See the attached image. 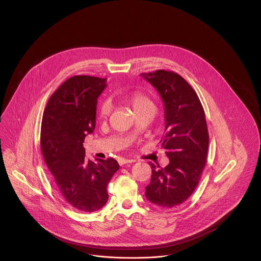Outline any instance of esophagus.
<instances>
[{
    "label": "esophagus",
    "instance_id": "obj_1",
    "mask_svg": "<svg viewBox=\"0 0 261 261\" xmlns=\"http://www.w3.org/2000/svg\"><path fill=\"white\" fill-rule=\"evenodd\" d=\"M135 162H136L135 160H130V159H124V158H120V159L118 160V164H119L120 166H122V165H125V164L135 163Z\"/></svg>",
    "mask_w": 261,
    "mask_h": 261
}]
</instances>
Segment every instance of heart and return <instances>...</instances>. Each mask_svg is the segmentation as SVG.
Here are the masks:
<instances>
[{
	"mask_svg": "<svg viewBox=\"0 0 261 261\" xmlns=\"http://www.w3.org/2000/svg\"><path fill=\"white\" fill-rule=\"evenodd\" d=\"M125 100L132 106L136 113L145 111H153V103L149 95L141 91H134L125 95ZM110 112V103L102 102L98 110L100 118H106Z\"/></svg>",
	"mask_w": 261,
	"mask_h": 261,
	"instance_id": "heart-1",
	"label": "heart"
}]
</instances>
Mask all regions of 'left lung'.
I'll return each mask as SVG.
<instances>
[{"label":"left lung","instance_id":"left-lung-1","mask_svg":"<svg viewBox=\"0 0 261 261\" xmlns=\"http://www.w3.org/2000/svg\"><path fill=\"white\" fill-rule=\"evenodd\" d=\"M142 76L164 101L166 134L161 144L170 160L165 168L149 163L146 197L160 208H173L192 195L206 166L209 134L205 112L195 90L178 73L161 69Z\"/></svg>","mask_w":261,"mask_h":261}]
</instances>
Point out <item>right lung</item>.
<instances>
[{
    "label": "right lung",
    "instance_id": "1",
    "mask_svg": "<svg viewBox=\"0 0 261 261\" xmlns=\"http://www.w3.org/2000/svg\"><path fill=\"white\" fill-rule=\"evenodd\" d=\"M106 86L107 78L70 77L50 96L41 123V151L57 191L86 213L106 205L108 184L119 169L112 158L86 160L83 148L85 137L95 127L97 97Z\"/></svg>",
    "mask_w": 261,
    "mask_h": 261
}]
</instances>
